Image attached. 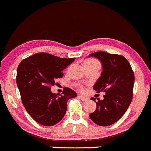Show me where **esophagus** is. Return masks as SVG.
Masks as SVG:
<instances>
[{"instance_id":"34e87169","label":"esophagus","mask_w":151,"mask_h":151,"mask_svg":"<svg viewBox=\"0 0 151 151\" xmlns=\"http://www.w3.org/2000/svg\"><path fill=\"white\" fill-rule=\"evenodd\" d=\"M78 97H79V98H80L81 100H82V101H87V100H88V98H87V97H84V96H82V95H78Z\"/></svg>"}]
</instances>
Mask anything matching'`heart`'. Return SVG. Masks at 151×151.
<instances>
[{
  "label": "heart",
  "instance_id": "b5f03b06",
  "mask_svg": "<svg viewBox=\"0 0 151 151\" xmlns=\"http://www.w3.org/2000/svg\"><path fill=\"white\" fill-rule=\"evenodd\" d=\"M95 60H94V59H87V60L85 61L86 62H94ZM82 90H84V87H81L80 88Z\"/></svg>",
  "mask_w": 151,
  "mask_h": 151
}]
</instances>
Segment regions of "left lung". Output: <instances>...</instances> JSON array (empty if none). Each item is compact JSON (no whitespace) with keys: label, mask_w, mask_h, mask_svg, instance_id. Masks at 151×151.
I'll return each instance as SVG.
<instances>
[{"label":"left lung","mask_w":151,"mask_h":151,"mask_svg":"<svg viewBox=\"0 0 151 151\" xmlns=\"http://www.w3.org/2000/svg\"><path fill=\"white\" fill-rule=\"evenodd\" d=\"M100 59L102 64L101 77L93 89L100 93L105 92L101 100L92 97L95 101L97 108L89 114L94 123L100 126H108L120 118L125 113L132 99L135 75L128 61L123 56L97 51L89 54Z\"/></svg>","instance_id":"left-lung-1"}]
</instances>
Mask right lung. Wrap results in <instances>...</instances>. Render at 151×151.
<instances>
[{
  "instance_id": "obj_1",
  "label": "right lung",
  "mask_w": 151,
  "mask_h": 151,
  "mask_svg": "<svg viewBox=\"0 0 151 151\" xmlns=\"http://www.w3.org/2000/svg\"><path fill=\"white\" fill-rule=\"evenodd\" d=\"M75 58L64 59L48 53H37L24 59L17 69L16 83L28 113L44 126L56 125L67 112V101L77 93L64 87L62 94L52 93L51 87L63 77L62 71Z\"/></svg>"
}]
</instances>
